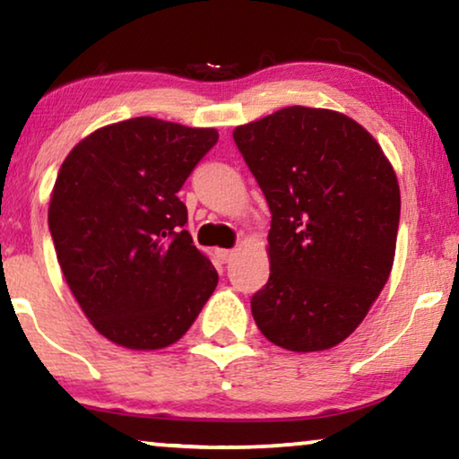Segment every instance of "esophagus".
I'll list each match as a JSON object with an SVG mask.
<instances>
[{
	"label": "esophagus",
	"mask_w": 459,
	"mask_h": 459,
	"mask_svg": "<svg viewBox=\"0 0 459 459\" xmlns=\"http://www.w3.org/2000/svg\"><path fill=\"white\" fill-rule=\"evenodd\" d=\"M215 255H217V259L221 261V263H228V261H231V256H234V250H228V248H217V250H215Z\"/></svg>",
	"instance_id": "1"
}]
</instances>
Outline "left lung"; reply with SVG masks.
I'll return each mask as SVG.
<instances>
[{
	"label": "left lung",
	"mask_w": 459,
	"mask_h": 459,
	"mask_svg": "<svg viewBox=\"0 0 459 459\" xmlns=\"http://www.w3.org/2000/svg\"><path fill=\"white\" fill-rule=\"evenodd\" d=\"M272 211L255 324L281 349L342 342L391 275L401 194L378 142L334 110L288 106L234 129Z\"/></svg>",
	"instance_id": "obj_1"
}]
</instances>
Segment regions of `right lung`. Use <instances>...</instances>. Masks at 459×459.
I'll list each match as a JSON object with an SVG mask.
<instances>
[{"label":"right lung","mask_w":459,"mask_h":459,"mask_svg":"<svg viewBox=\"0 0 459 459\" xmlns=\"http://www.w3.org/2000/svg\"><path fill=\"white\" fill-rule=\"evenodd\" d=\"M217 140L215 129L135 117L93 131L62 162L49 234L68 288L108 341L169 347L215 290L178 192Z\"/></svg>","instance_id":"1"}]
</instances>
